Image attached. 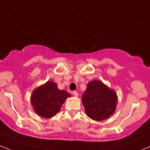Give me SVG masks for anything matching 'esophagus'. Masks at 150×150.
<instances>
[{"label":"esophagus","mask_w":150,"mask_h":150,"mask_svg":"<svg viewBox=\"0 0 150 150\" xmlns=\"http://www.w3.org/2000/svg\"><path fill=\"white\" fill-rule=\"evenodd\" d=\"M72 93H73V94L75 96H78V92H77V91H73V92H72Z\"/></svg>","instance_id":"obj_1"}]
</instances>
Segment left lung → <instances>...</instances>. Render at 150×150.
Masks as SVG:
<instances>
[{
    "label": "left lung",
    "instance_id": "1",
    "mask_svg": "<svg viewBox=\"0 0 150 150\" xmlns=\"http://www.w3.org/2000/svg\"><path fill=\"white\" fill-rule=\"evenodd\" d=\"M82 100L87 116L95 121H102L114 113L117 97L115 91L102 82L93 80L88 84Z\"/></svg>",
    "mask_w": 150,
    "mask_h": 150
}]
</instances>
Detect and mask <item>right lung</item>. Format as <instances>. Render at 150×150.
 Masks as SVG:
<instances>
[{
  "label": "right lung",
  "mask_w": 150,
  "mask_h": 150,
  "mask_svg": "<svg viewBox=\"0 0 150 150\" xmlns=\"http://www.w3.org/2000/svg\"><path fill=\"white\" fill-rule=\"evenodd\" d=\"M70 96L67 91L58 89L56 83L48 81L34 90L30 100L38 115L51 118L60 110L65 100Z\"/></svg>",
  "instance_id": "1"
}]
</instances>
